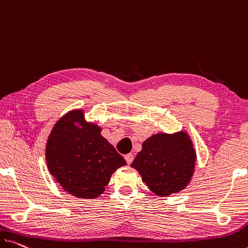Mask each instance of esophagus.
I'll use <instances>...</instances> for the list:
<instances>
[{
  "label": "esophagus",
  "mask_w": 248,
  "mask_h": 248,
  "mask_svg": "<svg viewBox=\"0 0 248 248\" xmlns=\"http://www.w3.org/2000/svg\"><path fill=\"white\" fill-rule=\"evenodd\" d=\"M133 159H134V155H133L132 153L125 155V161H126L127 164H131L133 162Z\"/></svg>",
  "instance_id": "1"
}]
</instances>
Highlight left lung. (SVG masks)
<instances>
[{
  "label": "left lung",
  "instance_id": "obj_1",
  "mask_svg": "<svg viewBox=\"0 0 248 248\" xmlns=\"http://www.w3.org/2000/svg\"><path fill=\"white\" fill-rule=\"evenodd\" d=\"M196 153L185 132L156 134L142 145L132 167L158 196H169L188 185L195 169Z\"/></svg>",
  "mask_w": 248,
  "mask_h": 248
}]
</instances>
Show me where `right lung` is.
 <instances>
[{
    "label": "right lung",
    "mask_w": 248,
    "mask_h": 248,
    "mask_svg": "<svg viewBox=\"0 0 248 248\" xmlns=\"http://www.w3.org/2000/svg\"><path fill=\"white\" fill-rule=\"evenodd\" d=\"M49 173L78 199H94L105 190L112 174L126 165L123 156L101 135V127L86 123L81 109L54 125L46 144Z\"/></svg>",
    "instance_id": "obj_1"
}]
</instances>
